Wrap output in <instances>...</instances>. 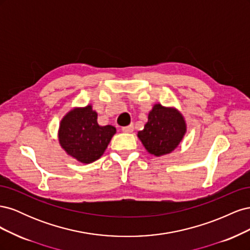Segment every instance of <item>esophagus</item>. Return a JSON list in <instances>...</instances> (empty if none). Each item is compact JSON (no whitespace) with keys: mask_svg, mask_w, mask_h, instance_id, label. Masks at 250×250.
I'll return each mask as SVG.
<instances>
[{"mask_svg":"<svg viewBox=\"0 0 250 250\" xmlns=\"http://www.w3.org/2000/svg\"><path fill=\"white\" fill-rule=\"evenodd\" d=\"M122 131L123 132H132L133 131V125L132 124H130V125H128V126H124V127H122Z\"/></svg>","mask_w":250,"mask_h":250,"instance_id":"1","label":"esophagus"}]
</instances>
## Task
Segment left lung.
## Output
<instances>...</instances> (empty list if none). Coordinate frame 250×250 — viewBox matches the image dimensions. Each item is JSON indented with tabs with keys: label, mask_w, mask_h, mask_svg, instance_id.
I'll list each match as a JSON object with an SVG mask.
<instances>
[{
	"label": "left lung",
	"mask_w": 250,
	"mask_h": 250,
	"mask_svg": "<svg viewBox=\"0 0 250 250\" xmlns=\"http://www.w3.org/2000/svg\"><path fill=\"white\" fill-rule=\"evenodd\" d=\"M186 130L185 120L177 110L155 104L138 137L149 153L161 156L172 152L178 146Z\"/></svg>",
	"instance_id": "1"
}]
</instances>
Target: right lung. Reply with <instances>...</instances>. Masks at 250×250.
I'll return each instance as SVG.
<instances>
[{"mask_svg":"<svg viewBox=\"0 0 250 250\" xmlns=\"http://www.w3.org/2000/svg\"><path fill=\"white\" fill-rule=\"evenodd\" d=\"M115 133L113 126L97 123V112L88 105L66 113L60 123L58 135L60 145L67 154L83 164H89L102 156Z\"/></svg>","mask_w":250,"mask_h":250,"instance_id":"obj_1","label":"right lung"}]
</instances>
